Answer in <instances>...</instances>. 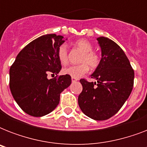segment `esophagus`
<instances>
[{
	"label": "esophagus",
	"instance_id": "1",
	"mask_svg": "<svg viewBox=\"0 0 147 147\" xmlns=\"http://www.w3.org/2000/svg\"><path fill=\"white\" fill-rule=\"evenodd\" d=\"M76 81H78V78H71V82H75Z\"/></svg>",
	"mask_w": 147,
	"mask_h": 147
}]
</instances>
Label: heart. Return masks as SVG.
<instances>
[{"label": "heart", "instance_id": "b5f03b06", "mask_svg": "<svg viewBox=\"0 0 147 147\" xmlns=\"http://www.w3.org/2000/svg\"><path fill=\"white\" fill-rule=\"evenodd\" d=\"M78 49L83 52L79 60L81 64L76 65H71L64 69L62 72L65 75L70 76L72 78H78L81 76H84L89 70V68L92 70L96 69L100 63V55L97 52L93 50L94 47L92 42L85 39H81L77 40L75 43ZM56 55L59 62L62 65H65L69 62L68 58V49L65 44H61L58 47Z\"/></svg>", "mask_w": 147, "mask_h": 147}]
</instances>
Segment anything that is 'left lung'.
I'll use <instances>...</instances> for the list:
<instances>
[{
  "label": "left lung",
  "mask_w": 147,
  "mask_h": 147,
  "mask_svg": "<svg viewBox=\"0 0 147 147\" xmlns=\"http://www.w3.org/2000/svg\"><path fill=\"white\" fill-rule=\"evenodd\" d=\"M101 48L99 66L92 75L97 82L80 80L82 92L78 96L82 111L90 118L105 121L117 114L134 87V71L127 55L113 40L98 38Z\"/></svg>",
  "instance_id": "left-lung-1"
}]
</instances>
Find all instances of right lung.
Returning a JSON list of instances; mask_svg holds the SVG:
<instances>
[{
    "mask_svg": "<svg viewBox=\"0 0 147 147\" xmlns=\"http://www.w3.org/2000/svg\"><path fill=\"white\" fill-rule=\"evenodd\" d=\"M62 36L47 34L27 44L10 69V89L20 107L29 115L42 117L59 105L60 94L71 85V76H58L62 69L56 55ZM56 75L48 80V73Z\"/></svg>",
    "mask_w": 147,
    "mask_h": 147,
    "instance_id": "obj_1",
    "label": "right lung"
}]
</instances>
